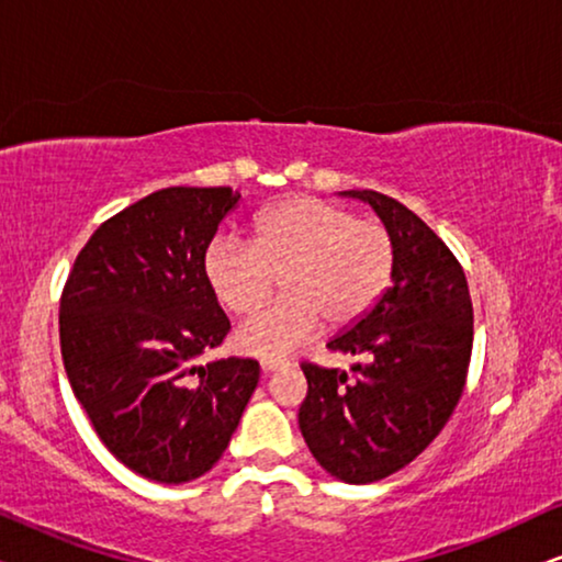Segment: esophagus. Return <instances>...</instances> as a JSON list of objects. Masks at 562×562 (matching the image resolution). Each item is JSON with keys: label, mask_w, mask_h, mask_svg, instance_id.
<instances>
[{"label": "esophagus", "mask_w": 562, "mask_h": 562, "mask_svg": "<svg viewBox=\"0 0 562 562\" xmlns=\"http://www.w3.org/2000/svg\"><path fill=\"white\" fill-rule=\"evenodd\" d=\"M289 363L286 360H281V358H263L260 360V368H263V373H276V371H281V368H286Z\"/></svg>", "instance_id": "esophagus-1"}]
</instances>
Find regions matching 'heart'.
Masks as SVG:
<instances>
[{"mask_svg":"<svg viewBox=\"0 0 562 562\" xmlns=\"http://www.w3.org/2000/svg\"><path fill=\"white\" fill-rule=\"evenodd\" d=\"M394 237L379 220L317 196H291L252 220L250 243L214 237L204 276L227 312L245 317L283 296L237 329V348L256 358H286L322 333L371 312L394 273Z\"/></svg>","mask_w":562,"mask_h":562,"instance_id":"heart-1","label":"heart"}]
</instances>
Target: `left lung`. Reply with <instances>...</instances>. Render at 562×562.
<instances>
[{
	"mask_svg": "<svg viewBox=\"0 0 562 562\" xmlns=\"http://www.w3.org/2000/svg\"><path fill=\"white\" fill-rule=\"evenodd\" d=\"M371 204L394 237L391 286L327 342L363 356L350 368L304 363L310 383L299 429L314 460L337 481L373 483L409 465L448 425L463 394L473 348L465 273L440 237L402 202L379 191H340Z\"/></svg>",
	"mask_w": 562,
	"mask_h": 562,
	"instance_id": "obj_1",
	"label": "left lung"
}]
</instances>
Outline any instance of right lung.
I'll use <instances>...</instances> for the list:
<instances>
[{
    "mask_svg": "<svg viewBox=\"0 0 562 562\" xmlns=\"http://www.w3.org/2000/svg\"><path fill=\"white\" fill-rule=\"evenodd\" d=\"M237 204L229 187L160 189L106 220L68 273V381L99 440L143 479L212 471L258 386V360L199 363L229 333L204 252Z\"/></svg>",
    "mask_w": 562,
    "mask_h": 562,
    "instance_id": "obj_1",
    "label": "right lung"
}]
</instances>
